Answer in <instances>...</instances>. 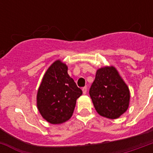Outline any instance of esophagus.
I'll use <instances>...</instances> for the list:
<instances>
[{
  "instance_id": "1",
  "label": "esophagus",
  "mask_w": 153,
  "mask_h": 153,
  "mask_svg": "<svg viewBox=\"0 0 153 153\" xmlns=\"http://www.w3.org/2000/svg\"><path fill=\"white\" fill-rule=\"evenodd\" d=\"M82 93H83V94H86V92H87V90H86V87H83V88H82Z\"/></svg>"
}]
</instances>
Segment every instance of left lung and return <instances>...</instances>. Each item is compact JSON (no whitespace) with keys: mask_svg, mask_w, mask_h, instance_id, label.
<instances>
[{"mask_svg":"<svg viewBox=\"0 0 153 153\" xmlns=\"http://www.w3.org/2000/svg\"><path fill=\"white\" fill-rule=\"evenodd\" d=\"M89 93L96 111L106 118H118L129 105V89L113 66L97 70Z\"/></svg>","mask_w":153,"mask_h":153,"instance_id":"obj_1","label":"left lung"}]
</instances>
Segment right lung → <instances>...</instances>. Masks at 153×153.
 <instances>
[{"mask_svg":"<svg viewBox=\"0 0 153 153\" xmlns=\"http://www.w3.org/2000/svg\"><path fill=\"white\" fill-rule=\"evenodd\" d=\"M67 64L58 59L45 72L36 96L37 109L48 122H66L74 113L82 91L67 73Z\"/></svg>","mask_w":153,"mask_h":153,"instance_id":"right-lung-1","label":"right lung"}]
</instances>
